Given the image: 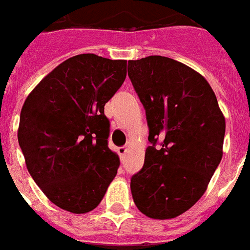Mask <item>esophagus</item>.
Listing matches in <instances>:
<instances>
[{"mask_svg": "<svg viewBox=\"0 0 250 250\" xmlns=\"http://www.w3.org/2000/svg\"><path fill=\"white\" fill-rule=\"evenodd\" d=\"M127 149H128L127 146H121V147H119V149H118V154H119V155H121V158L125 157V153H127Z\"/></svg>", "mask_w": 250, "mask_h": 250, "instance_id": "obj_1", "label": "esophagus"}]
</instances>
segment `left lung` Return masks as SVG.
<instances>
[{
    "label": "left lung",
    "mask_w": 250,
    "mask_h": 250,
    "mask_svg": "<svg viewBox=\"0 0 250 250\" xmlns=\"http://www.w3.org/2000/svg\"><path fill=\"white\" fill-rule=\"evenodd\" d=\"M128 77L151 144L131 178L132 198L150 218H174L202 198L222 159L225 117L207 79L173 59L129 60Z\"/></svg>",
    "instance_id": "1"
}]
</instances>
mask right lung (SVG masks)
<instances>
[{
  "mask_svg": "<svg viewBox=\"0 0 250 250\" xmlns=\"http://www.w3.org/2000/svg\"><path fill=\"white\" fill-rule=\"evenodd\" d=\"M127 76V60L68 59L28 95L18 129L26 168L55 206L87 213L104 198L119 157L107 146L104 106Z\"/></svg>",
  "mask_w": 250,
  "mask_h": 250,
  "instance_id": "add662e5",
  "label": "right lung"
}]
</instances>
